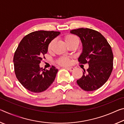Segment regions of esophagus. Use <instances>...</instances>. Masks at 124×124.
<instances>
[{
    "label": "esophagus",
    "mask_w": 124,
    "mask_h": 124,
    "mask_svg": "<svg viewBox=\"0 0 124 124\" xmlns=\"http://www.w3.org/2000/svg\"><path fill=\"white\" fill-rule=\"evenodd\" d=\"M68 70H70V72H73L74 70V68L73 67H67L66 68Z\"/></svg>",
    "instance_id": "1"
}]
</instances>
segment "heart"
<instances>
[{"instance_id":"obj_1","label":"heart","mask_w":124,"mask_h":124,"mask_svg":"<svg viewBox=\"0 0 124 124\" xmlns=\"http://www.w3.org/2000/svg\"><path fill=\"white\" fill-rule=\"evenodd\" d=\"M75 40H78V38L75 36L74 35H68L65 38V41L66 42H70V41H75ZM79 41V40H78ZM54 40H52L48 45V50L50 51L51 50V48L52 45L54 44ZM58 63L61 65H62V66H67V65H69L70 63V59L66 57H62L60 58L59 60H58Z\"/></svg>"}]
</instances>
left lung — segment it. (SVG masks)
Instances as JSON below:
<instances>
[{
  "mask_svg": "<svg viewBox=\"0 0 124 124\" xmlns=\"http://www.w3.org/2000/svg\"><path fill=\"white\" fill-rule=\"evenodd\" d=\"M78 36L83 45L82 53L78 58L81 64H89L83 68L82 77L77 83L83 90L92 91L102 86L112 73L113 54L106 39L97 31L89 28H78L70 31Z\"/></svg>",
  "mask_w": 124,
  "mask_h": 124,
  "instance_id": "left-lung-1",
  "label": "left lung"
}]
</instances>
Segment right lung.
I'll return each mask as SVG.
<instances>
[{"mask_svg":"<svg viewBox=\"0 0 124 124\" xmlns=\"http://www.w3.org/2000/svg\"><path fill=\"white\" fill-rule=\"evenodd\" d=\"M60 34L54 31H35L20 41L14 56V70L17 79L27 90L41 92L54 81L58 69L52 66L49 70H43L39 64L47 53L49 44Z\"/></svg>","mask_w":124,"mask_h":124,"instance_id":"add662e5","label":"right lung"}]
</instances>
